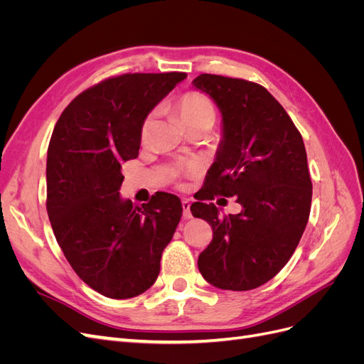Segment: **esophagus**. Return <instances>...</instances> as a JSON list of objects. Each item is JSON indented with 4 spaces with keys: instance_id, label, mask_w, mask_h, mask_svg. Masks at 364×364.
<instances>
[{
    "instance_id": "obj_1",
    "label": "esophagus",
    "mask_w": 364,
    "mask_h": 364,
    "mask_svg": "<svg viewBox=\"0 0 364 364\" xmlns=\"http://www.w3.org/2000/svg\"><path fill=\"white\" fill-rule=\"evenodd\" d=\"M191 203H190V200H182V209H183V217L185 218H191L193 215H191Z\"/></svg>"
}]
</instances>
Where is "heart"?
Instances as JSON below:
<instances>
[{
  "label": "heart",
  "instance_id": "obj_1",
  "mask_svg": "<svg viewBox=\"0 0 364 364\" xmlns=\"http://www.w3.org/2000/svg\"><path fill=\"white\" fill-rule=\"evenodd\" d=\"M178 111H179L182 121L186 126H188V129L196 124H200V123L214 124V119H215L214 105L202 92L193 91V92L183 94L178 102ZM153 119H155V115H149L144 119V123H142V127H141V139L142 141H147L151 126H153Z\"/></svg>",
  "mask_w": 364,
  "mask_h": 364
}]
</instances>
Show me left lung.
Returning a JSON list of instances; mask_svg holds the SVG:
<instances>
[{
    "label": "left lung",
    "mask_w": 364,
    "mask_h": 364,
    "mask_svg": "<svg viewBox=\"0 0 364 364\" xmlns=\"http://www.w3.org/2000/svg\"><path fill=\"white\" fill-rule=\"evenodd\" d=\"M193 87L222 114V139L205 185L191 205L213 228L199 255L202 277L232 291L257 289L291 258L310 217L313 185L299 130L266 87L200 74ZM235 196L238 215L220 218L209 200Z\"/></svg>",
    "instance_id": "8db88e82"
}]
</instances>
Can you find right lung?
<instances>
[{
    "mask_svg": "<svg viewBox=\"0 0 364 364\" xmlns=\"http://www.w3.org/2000/svg\"><path fill=\"white\" fill-rule=\"evenodd\" d=\"M185 73L124 74L77 95L58 119L47 155V211L74 272L91 289L129 299L155 284L182 217L178 196L134 205L119 194L121 165L138 156L147 115Z\"/></svg>",
    "mask_w": 364,
    "mask_h": 364,
    "instance_id": "add662e5",
    "label": "right lung"
}]
</instances>
